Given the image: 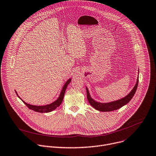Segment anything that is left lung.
I'll return each mask as SVG.
<instances>
[{
	"instance_id": "obj_1",
	"label": "left lung",
	"mask_w": 156,
	"mask_h": 156,
	"mask_svg": "<svg viewBox=\"0 0 156 156\" xmlns=\"http://www.w3.org/2000/svg\"><path fill=\"white\" fill-rule=\"evenodd\" d=\"M139 71L138 70V75H139ZM138 82H139V76H137V81L134 88L126 96L121 99H119L118 100L107 102V103H101L94 100V99H93V98L91 96L88 88H87V87H86L88 101H89V103L90 104V105H91L92 107H93L95 109L99 111L109 112V111H112L114 110H117L122 108V106L126 105L131 101V100L133 98V97L134 96L136 91L137 85H138Z\"/></svg>"
}]
</instances>
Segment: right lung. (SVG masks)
<instances>
[{
	"mask_svg": "<svg viewBox=\"0 0 156 156\" xmlns=\"http://www.w3.org/2000/svg\"><path fill=\"white\" fill-rule=\"evenodd\" d=\"M72 81V78H69L66 83L64 84V85L62 89V91L60 93V95L58 96V98H57V100L54 101L53 102H52L50 104L48 105H41V106H37V105H32L29 103H27L26 102H25L23 100L20 98V97L19 96V94H17V91L15 90L17 95L18 96V97L20 99V100L23 102V103L29 108V109L34 110V111L38 112H51L52 111H53L54 109H55L56 108L58 107L62 103L63 100V98H64V95H65V91L66 90V88L68 87V84H69V83Z\"/></svg>",
	"mask_w": 156,
	"mask_h": 156,
	"instance_id": "right-lung-1",
	"label": "right lung"
}]
</instances>
